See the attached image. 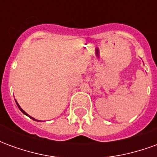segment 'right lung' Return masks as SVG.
Segmentation results:
<instances>
[{
	"mask_svg": "<svg viewBox=\"0 0 157 157\" xmlns=\"http://www.w3.org/2000/svg\"><path fill=\"white\" fill-rule=\"evenodd\" d=\"M17 107H18L19 108V109H20V110H21V111H22V113H24V114H26V115H28V114H27V113L25 112V111H23V110H22V109H21V107H20V106H19V104L18 103H17ZM29 116V115H28ZM29 117H30V116H29ZM30 118H32V119H33V120H36L35 118H32V117H30ZM36 121H39V120H36Z\"/></svg>",
	"mask_w": 157,
	"mask_h": 157,
	"instance_id": "obj_1",
	"label": "right lung"
}]
</instances>
